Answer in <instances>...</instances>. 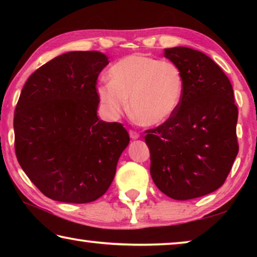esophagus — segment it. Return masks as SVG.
Segmentation results:
<instances>
[{
	"label": "esophagus",
	"instance_id": "1",
	"mask_svg": "<svg viewBox=\"0 0 257 257\" xmlns=\"http://www.w3.org/2000/svg\"><path fill=\"white\" fill-rule=\"evenodd\" d=\"M130 137H131L132 139H138L139 137H140V135L138 132H136V131H133V130H131V131H130Z\"/></svg>",
	"mask_w": 257,
	"mask_h": 257
}]
</instances>
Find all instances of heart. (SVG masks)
I'll return each mask as SVG.
<instances>
[{"label":"heart","mask_w":257,"mask_h":257,"mask_svg":"<svg viewBox=\"0 0 257 257\" xmlns=\"http://www.w3.org/2000/svg\"><path fill=\"white\" fill-rule=\"evenodd\" d=\"M110 82L97 92L108 115L117 118L130 108L146 126L164 124L173 117L184 97L185 80L180 68L145 54L119 59L108 70Z\"/></svg>","instance_id":"1"}]
</instances>
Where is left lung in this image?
<instances>
[{
	"label": "left lung",
	"mask_w": 257,
	"mask_h": 257,
	"mask_svg": "<svg viewBox=\"0 0 257 257\" xmlns=\"http://www.w3.org/2000/svg\"><path fill=\"white\" fill-rule=\"evenodd\" d=\"M164 56L184 75V97L173 117L147 130L151 177L164 194L191 200L226 181L238 152L233 86L212 58L186 47Z\"/></svg>",
	"instance_id": "left-lung-1"
}]
</instances>
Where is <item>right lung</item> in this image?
Here are the masks:
<instances>
[{
    "instance_id": "1",
    "label": "right lung",
    "mask_w": 257,
    "mask_h": 257,
    "mask_svg": "<svg viewBox=\"0 0 257 257\" xmlns=\"http://www.w3.org/2000/svg\"><path fill=\"white\" fill-rule=\"evenodd\" d=\"M107 64V56L98 51L57 56L28 78L17 101V160L56 201L87 203L105 194L130 143L121 124L97 115V79Z\"/></svg>"
}]
</instances>
